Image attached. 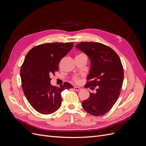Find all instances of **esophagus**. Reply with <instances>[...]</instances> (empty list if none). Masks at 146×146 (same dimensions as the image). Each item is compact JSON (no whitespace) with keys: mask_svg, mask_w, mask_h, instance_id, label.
<instances>
[{"mask_svg":"<svg viewBox=\"0 0 146 146\" xmlns=\"http://www.w3.org/2000/svg\"><path fill=\"white\" fill-rule=\"evenodd\" d=\"M74 90L77 91L81 90V88L80 87H77V86H74Z\"/></svg>","mask_w":146,"mask_h":146,"instance_id":"34e87169","label":"esophagus"}]
</instances>
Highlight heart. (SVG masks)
I'll use <instances>...</instances> for the list:
<instances>
[{"label": "heart", "mask_w": 146, "mask_h": 146, "mask_svg": "<svg viewBox=\"0 0 146 146\" xmlns=\"http://www.w3.org/2000/svg\"><path fill=\"white\" fill-rule=\"evenodd\" d=\"M83 54H78V55H83ZM72 80H73V81H74V82H76V83H79V82H80V77H79V76H74V77H73Z\"/></svg>", "instance_id": "heart-1"}]
</instances>
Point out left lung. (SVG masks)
Returning <instances> with one entry per match:
<instances>
[{
  "mask_svg": "<svg viewBox=\"0 0 146 146\" xmlns=\"http://www.w3.org/2000/svg\"><path fill=\"white\" fill-rule=\"evenodd\" d=\"M76 48L91 60V69L85 88L97 86L96 94L83 101L85 111L92 115L103 116L115 104L121 93L123 69L120 58L111 47L97 42H81Z\"/></svg>",
  "mask_w": 146,
  "mask_h": 146,
  "instance_id": "obj_1",
  "label": "left lung"
}]
</instances>
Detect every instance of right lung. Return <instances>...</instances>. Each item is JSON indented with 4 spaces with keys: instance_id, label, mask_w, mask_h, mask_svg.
<instances>
[{
    "instance_id": "right-lung-1",
    "label": "right lung",
    "mask_w": 146,
    "mask_h": 146,
    "mask_svg": "<svg viewBox=\"0 0 146 146\" xmlns=\"http://www.w3.org/2000/svg\"><path fill=\"white\" fill-rule=\"evenodd\" d=\"M74 42L44 43L35 46L26 55L21 66V77L24 93L38 113L50 114L61 107V92L73 86L68 82L60 87L50 84V76L58 70L61 60L72 49Z\"/></svg>"
}]
</instances>
